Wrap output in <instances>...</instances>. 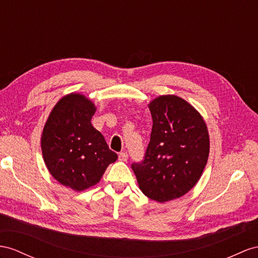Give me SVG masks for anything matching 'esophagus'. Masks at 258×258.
<instances>
[{
    "mask_svg": "<svg viewBox=\"0 0 258 258\" xmlns=\"http://www.w3.org/2000/svg\"><path fill=\"white\" fill-rule=\"evenodd\" d=\"M127 158H128V155L126 151H122V153H120V155H118V159L121 161H126Z\"/></svg>",
    "mask_w": 258,
    "mask_h": 258,
    "instance_id": "1",
    "label": "esophagus"
}]
</instances>
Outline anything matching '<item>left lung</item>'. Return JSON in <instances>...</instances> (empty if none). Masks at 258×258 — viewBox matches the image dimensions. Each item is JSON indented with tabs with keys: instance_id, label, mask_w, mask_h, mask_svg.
Instances as JSON below:
<instances>
[{
	"instance_id": "obj_1",
	"label": "left lung",
	"mask_w": 258,
	"mask_h": 258,
	"mask_svg": "<svg viewBox=\"0 0 258 258\" xmlns=\"http://www.w3.org/2000/svg\"><path fill=\"white\" fill-rule=\"evenodd\" d=\"M150 142L141 162L132 163L142 192L164 203L186 194L201 179L209 135L201 114L184 99L160 96L149 103Z\"/></svg>"
}]
</instances>
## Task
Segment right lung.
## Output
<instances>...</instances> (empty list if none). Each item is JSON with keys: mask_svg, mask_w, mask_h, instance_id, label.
<instances>
[{"mask_svg": "<svg viewBox=\"0 0 258 258\" xmlns=\"http://www.w3.org/2000/svg\"><path fill=\"white\" fill-rule=\"evenodd\" d=\"M95 111V104L85 96L68 95L51 111L42 132V156L49 172L77 192L94 186L117 159L91 125Z\"/></svg>", "mask_w": 258, "mask_h": 258, "instance_id": "obj_1", "label": "right lung"}]
</instances>
